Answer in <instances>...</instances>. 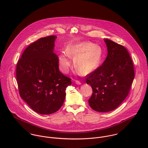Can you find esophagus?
Masks as SVG:
<instances>
[{
  "label": "esophagus",
  "mask_w": 148,
  "mask_h": 148,
  "mask_svg": "<svg viewBox=\"0 0 148 148\" xmlns=\"http://www.w3.org/2000/svg\"><path fill=\"white\" fill-rule=\"evenodd\" d=\"M75 83H76V84H77L80 85L82 84V83H81V82H80V81L77 80H75Z\"/></svg>",
  "instance_id": "1"
}]
</instances>
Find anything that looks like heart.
<instances>
[{
    "label": "heart",
    "mask_w": 148,
    "mask_h": 148,
    "mask_svg": "<svg viewBox=\"0 0 148 148\" xmlns=\"http://www.w3.org/2000/svg\"><path fill=\"white\" fill-rule=\"evenodd\" d=\"M101 47L90 42H81L69 45L66 52H62L59 56L60 70L65 73L69 71L71 60L73 58V65L82 75L90 73L96 69L103 59Z\"/></svg>",
    "instance_id": "obj_1"
}]
</instances>
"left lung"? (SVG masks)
I'll list each match as a JSON object with an SVG mask.
<instances>
[{
  "label": "left lung",
  "mask_w": 148,
  "mask_h": 148,
  "mask_svg": "<svg viewBox=\"0 0 148 148\" xmlns=\"http://www.w3.org/2000/svg\"><path fill=\"white\" fill-rule=\"evenodd\" d=\"M108 55L102 65L86 76L85 82L93 90L88 100L95 111L114 110L125 99L134 77V66L127 49L106 39Z\"/></svg>",
  "instance_id": "left-lung-1"
}]
</instances>
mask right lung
Wrapping results in <instances>:
<instances>
[{
  "label": "right lung",
  "instance_id": "right-lung-1",
  "mask_svg": "<svg viewBox=\"0 0 148 148\" xmlns=\"http://www.w3.org/2000/svg\"><path fill=\"white\" fill-rule=\"evenodd\" d=\"M56 36L40 38L24 51L16 65V75L21 99L36 112L49 114L63 106L71 79L59 70L53 52Z\"/></svg>",
  "mask_w": 148,
  "mask_h": 148
}]
</instances>
